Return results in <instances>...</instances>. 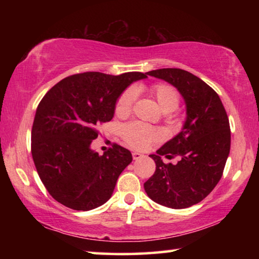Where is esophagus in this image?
<instances>
[{
    "instance_id": "esophagus-1",
    "label": "esophagus",
    "mask_w": 259,
    "mask_h": 259,
    "mask_svg": "<svg viewBox=\"0 0 259 259\" xmlns=\"http://www.w3.org/2000/svg\"><path fill=\"white\" fill-rule=\"evenodd\" d=\"M143 156H144V155L140 154V153H138V152H134V153H133L134 160H139V159H142Z\"/></svg>"
}]
</instances>
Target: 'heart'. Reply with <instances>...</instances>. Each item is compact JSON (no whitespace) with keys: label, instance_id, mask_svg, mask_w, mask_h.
Segmentation results:
<instances>
[{"label":"heart","instance_id":"heart-1","mask_svg":"<svg viewBox=\"0 0 259 259\" xmlns=\"http://www.w3.org/2000/svg\"><path fill=\"white\" fill-rule=\"evenodd\" d=\"M151 93L154 96L160 108L164 113L172 112L178 107L179 96L171 85L164 84V83H157V84L152 87ZM137 89L135 87L126 88L116 100L115 113L117 115H128L131 109H133L136 99H137ZM121 135L128 145L138 148V150L147 148L152 143L159 142L162 139V134L160 130L140 123V122H131V123L124 124L121 128Z\"/></svg>","mask_w":259,"mask_h":259}]
</instances>
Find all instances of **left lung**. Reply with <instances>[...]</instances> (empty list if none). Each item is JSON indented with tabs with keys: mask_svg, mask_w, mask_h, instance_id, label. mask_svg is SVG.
<instances>
[{
	"mask_svg": "<svg viewBox=\"0 0 259 259\" xmlns=\"http://www.w3.org/2000/svg\"><path fill=\"white\" fill-rule=\"evenodd\" d=\"M172 84L186 104V121L177 136L150 156L155 172L144 184L154 202L172 209L202 201L221 181L231 148L229 117L219 96L200 77L181 68L147 72ZM177 164H164L160 157Z\"/></svg>",
	"mask_w": 259,
	"mask_h": 259,
	"instance_id": "1",
	"label": "left lung"
}]
</instances>
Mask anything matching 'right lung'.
Instances as JSON below:
<instances>
[{
	"label": "right lung",
	"mask_w": 259,
	"mask_h": 259,
	"mask_svg": "<svg viewBox=\"0 0 259 259\" xmlns=\"http://www.w3.org/2000/svg\"><path fill=\"white\" fill-rule=\"evenodd\" d=\"M146 73L74 74L57 83L38 104L32 128V156L43 185L59 203L95 209L111 198L121 172L133 161L117 144L99 155L91 150L97 124L113 119L116 100Z\"/></svg>",
	"instance_id": "obj_1"
}]
</instances>
